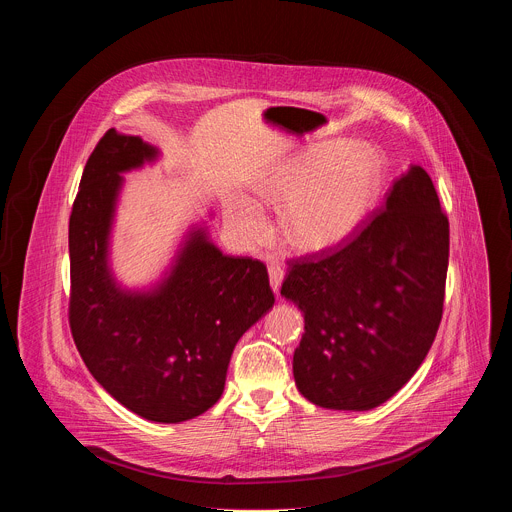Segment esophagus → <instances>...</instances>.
Wrapping results in <instances>:
<instances>
[{
    "label": "esophagus",
    "mask_w": 512,
    "mask_h": 512,
    "mask_svg": "<svg viewBox=\"0 0 512 512\" xmlns=\"http://www.w3.org/2000/svg\"><path fill=\"white\" fill-rule=\"evenodd\" d=\"M283 277H285V271L279 263H271L269 265V283H271V289L275 291V294H279V287L283 283Z\"/></svg>",
    "instance_id": "34e87169"
}]
</instances>
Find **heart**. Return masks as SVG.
<instances>
[{"label": "heart", "mask_w": 512, "mask_h": 512, "mask_svg": "<svg viewBox=\"0 0 512 512\" xmlns=\"http://www.w3.org/2000/svg\"><path fill=\"white\" fill-rule=\"evenodd\" d=\"M387 176V162L371 143H318L267 170L255 184L267 200H284L283 231L300 251H330L369 221ZM231 218L247 243L267 237V218L253 200L239 198Z\"/></svg>", "instance_id": "1"}]
</instances>
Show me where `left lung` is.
<instances>
[{"mask_svg":"<svg viewBox=\"0 0 512 512\" xmlns=\"http://www.w3.org/2000/svg\"><path fill=\"white\" fill-rule=\"evenodd\" d=\"M450 223L411 166L346 243L289 261L281 296L304 312L294 379L314 405L369 411L421 367L444 312Z\"/></svg>","mask_w":512,"mask_h":512,"instance_id":"obj_1","label":"left lung"}]
</instances>
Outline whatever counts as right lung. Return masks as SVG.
I'll use <instances>...</instances> for the list:
<instances>
[{"instance_id": "1", "label": "right lung", "mask_w": 512, "mask_h": 512, "mask_svg": "<svg viewBox=\"0 0 512 512\" xmlns=\"http://www.w3.org/2000/svg\"><path fill=\"white\" fill-rule=\"evenodd\" d=\"M158 150L109 129L93 150L68 223L75 344L97 383L143 419L180 423L225 391L239 338L273 308L267 267L223 255L194 229L168 275L150 291L123 289L109 269V235L123 172Z\"/></svg>"}]
</instances>
